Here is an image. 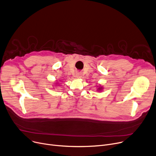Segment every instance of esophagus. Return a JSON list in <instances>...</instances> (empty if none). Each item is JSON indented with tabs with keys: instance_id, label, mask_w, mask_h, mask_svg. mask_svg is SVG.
I'll return each mask as SVG.
<instances>
[{
	"instance_id": "esophagus-1",
	"label": "esophagus",
	"mask_w": 156,
	"mask_h": 156,
	"mask_svg": "<svg viewBox=\"0 0 156 156\" xmlns=\"http://www.w3.org/2000/svg\"><path fill=\"white\" fill-rule=\"evenodd\" d=\"M76 75V76L77 78H80V77H81V74H80V73H77Z\"/></svg>"
}]
</instances>
